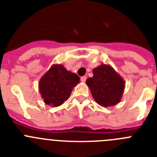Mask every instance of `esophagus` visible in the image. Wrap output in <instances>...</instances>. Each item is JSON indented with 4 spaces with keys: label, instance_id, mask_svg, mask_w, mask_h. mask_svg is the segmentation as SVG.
I'll list each match as a JSON object with an SVG mask.
<instances>
[{
    "label": "esophagus",
    "instance_id": "34e87169",
    "mask_svg": "<svg viewBox=\"0 0 157 157\" xmlns=\"http://www.w3.org/2000/svg\"><path fill=\"white\" fill-rule=\"evenodd\" d=\"M86 80V76H83V77L81 78V81L82 82H85Z\"/></svg>",
    "mask_w": 157,
    "mask_h": 157
}]
</instances>
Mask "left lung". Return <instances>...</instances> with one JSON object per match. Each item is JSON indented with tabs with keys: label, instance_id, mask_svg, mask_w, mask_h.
<instances>
[{
	"label": "left lung",
	"instance_id": "left-lung-1",
	"mask_svg": "<svg viewBox=\"0 0 157 157\" xmlns=\"http://www.w3.org/2000/svg\"><path fill=\"white\" fill-rule=\"evenodd\" d=\"M94 76L87 78L86 85L93 98L103 107L114 106L123 97L125 81L109 64H101L93 70Z\"/></svg>",
	"mask_w": 157,
	"mask_h": 157
}]
</instances>
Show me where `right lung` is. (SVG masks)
<instances>
[{
  "instance_id": "right-lung-1",
  "label": "right lung",
  "mask_w": 157,
  "mask_h": 157,
  "mask_svg": "<svg viewBox=\"0 0 157 157\" xmlns=\"http://www.w3.org/2000/svg\"><path fill=\"white\" fill-rule=\"evenodd\" d=\"M80 78L68 71L63 64L52 65L40 79L39 92L46 105L58 107L68 99Z\"/></svg>"
}]
</instances>
